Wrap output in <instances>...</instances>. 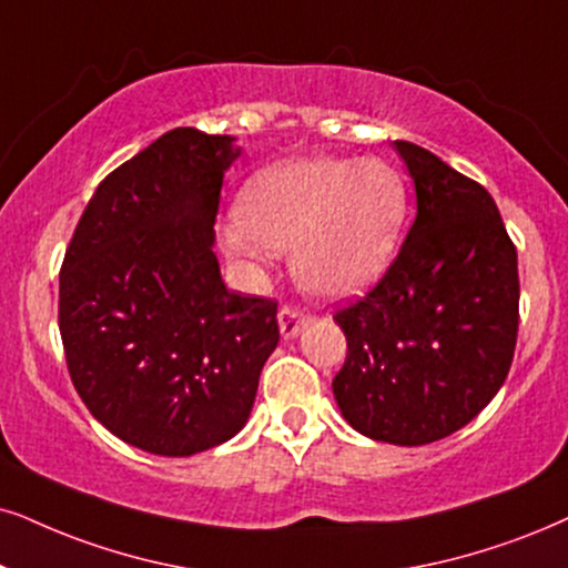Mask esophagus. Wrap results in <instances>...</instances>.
<instances>
[{
  "label": "esophagus",
  "mask_w": 568,
  "mask_h": 568,
  "mask_svg": "<svg viewBox=\"0 0 568 568\" xmlns=\"http://www.w3.org/2000/svg\"><path fill=\"white\" fill-rule=\"evenodd\" d=\"M277 322H280V333H283V337H296L301 329L312 322V317H308L306 312H301L298 306H283L277 314Z\"/></svg>",
  "instance_id": "1"
}]
</instances>
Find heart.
I'll list each match as a JSON object with an SVG mask.
<instances>
[{"mask_svg":"<svg viewBox=\"0 0 568 568\" xmlns=\"http://www.w3.org/2000/svg\"><path fill=\"white\" fill-rule=\"evenodd\" d=\"M406 217V183L383 160L285 162L243 185L227 248L260 260L291 248L293 275L314 296L346 298L387 270Z\"/></svg>","mask_w":568,"mask_h":568,"instance_id":"b5f03b06","label":"heart"}]
</instances>
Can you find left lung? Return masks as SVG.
I'll return each mask as SVG.
<instances>
[{
	"label": "left lung",
	"mask_w": 568,
	"mask_h": 568,
	"mask_svg": "<svg viewBox=\"0 0 568 568\" xmlns=\"http://www.w3.org/2000/svg\"><path fill=\"white\" fill-rule=\"evenodd\" d=\"M396 149L416 217L375 288L335 312L348 354L333 393L372 440L427 445L469 425L504 385L519 333V267L485 185L412 141Z\"/></svg>",
	"instance_id": "obj_1"
}]
</instances>
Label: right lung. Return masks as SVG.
I'll return each instance as SVG.
<instances>
[{"label":"right lung","mask_w":568,"mask_h":568,"mask_svg":"<svg viewBox=\"0 0 568 568\" xmlns=\"http://www.w3.org/2000/svg\"><path fill=\"white\" fill-rule=\"evenodd\" d=\"M231 135L175 128L97 185L60 270V335L85 408L120 440L191 456L246 425L277 301L227 291L214 217Z\"/></svg>","instance_id":"obj_1"}]
</instances>
